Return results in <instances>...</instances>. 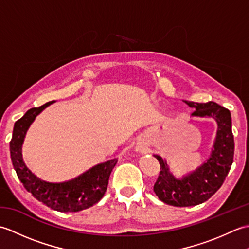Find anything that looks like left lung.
<instances>
[{
    "label": "left lung",
    "mask_w": 249,
    "mask_h": 249,
    "mask_svg": "<svg viewBox=\"0 0 249 249\" xmlns=\"http://www.w3.org/2000/svg\"><path fill=\"white\" fill-rule=\"evenodd\" d=\"M194 108L193 116L212 118L217 123V133L210 157L202 165L182 178H176L169 170L167 161L154 155L160 163V172L154 185L158 199L173 206H193L205 202L223 185L233 162L234 139L231 113L214 102L206 104L183 100Z\"/></svg>",
    "instance_id": "8db88e82"
}]
</instances>
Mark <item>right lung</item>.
I'll use <instances>...</instances> for the list:
<instances>
[{
    "label": "right lung",
    "instance_id": "add662e5",
    "mask_svg": "<svg viewBox=\"0 0 249 249\" xmlns=\"http://www.w3.org/2000/svg\"><path fill=\"white\" fill-rule=\"evenodd\" d=\"M53 103L55 102L52 100L38 108L28 110L22 118L16 122L9 143L10 158L21 183L34 198L59 212H79L91 208L104 197L110 173L118 162V158L98 163L70 181L47 182L36 177L23 161L22 144L26 131L36 116Z\"/></svg>",
    "mask_w": 249,
    "mask_h": 249
}]
</instances>
